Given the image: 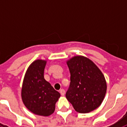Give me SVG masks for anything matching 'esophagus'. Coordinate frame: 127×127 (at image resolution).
Returning <instances> with one entry per match:
<instances>
[{
    "label": "esophagus",
    "mask_w": 127,
    "mask_h": 127,
    "mask_svg": "<svg viewBox=\"0 0 127 127\" xmlns=\"http://www.w3.org/2000/svg\"><path fill=\"white\" fill-rule=\"evenodd\" d=\"M60 93H61V95L62 96L64 95V94H65V91L64 90V89H61L60 90Z\"/></svg>",
    "instance_id": "34e87169"
}]
</instances>
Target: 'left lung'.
Here are the masks:
<instances>
[{
    "label": "left lung",
    "instance_id": "1",
    "mask_svg": "<svg viewBox=\"0 0 127 127\" xmlns=\"http://www.w3.org/2000/svg\"><path fill=\"white\" fill-rule=\"evenodd\" d=\"M71 73L66 98L79 113H88L100 106L107 91L102 72L93 62L76 56L66 62Z\"/></svg>",
    "mask_w": 127,
    "mask_h": 127
}]
</instances>
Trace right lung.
<instances>
[{
  "label": "right lung",
  "mask_w": 127,
  "mask_h": 127,
  "mask_svg": "<svg viewBox=\"0 0 127 127\" xmlns=\"http://www.w3.org/2000/svg\"><path fill=\"white\" fill-rule=\"evenodd\" d=\"M46 61L36 60L29 66L22 88L24 105L33 114L48 116L54 113L61 95L44 79Z\"/></svg>",
  "instance_id": "obj_1"
}]
</instances>
